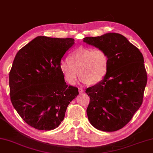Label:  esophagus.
Segmentation results:
<instances>
[{"label":"esophagus","instance_id":"1","mask_svg":"<svg viewBox=\"0 0 153 153\" xmlns=\"http://www.w3.org/2000/svg\"><path fill=\"white\" fill-rule=\"evenodd\" d=\"M79 91L80 93H82L84 92V90H83L82 88H79Z\"/></svg>","mask_w":153,"mask_h":153}]
</instances>
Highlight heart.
Segmentation results:
<instances>
[{
	"mask_svg": "<svg viewBox=\"0 0 153 153\" xmlns=\"http://www.w3.org/2000/svg\"><path fill=\"white\" fill-rule=\"evenodd\" d=\"M108 64V54L103 49L80 47L72 52L68 60H61L60 70L68 84L73 85L79 74L82 82L96 85L106 75Z\"/></svg>",
	"mask_w": 153,
	"mask_h": 153,
	"instance_id": "heart-1",
	"label": "heart"
}]
</instances>
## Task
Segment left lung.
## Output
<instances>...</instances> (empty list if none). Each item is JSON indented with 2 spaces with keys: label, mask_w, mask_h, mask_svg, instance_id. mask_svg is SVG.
Returning a JSON list of instances; mask_svg holds the SVG:
<instances>
[{
  "label": "left lung",
  "mask_w": 153,
  "mask_h": 153,
  "mask_svg": "<svg viewBox=\"0 0 153 153\" xmlns=\"http://www.w3.org/2000/svg\"><path fill=\"white\" fill-rule=\"evenodd\" d=\"M86 44L101 48L109 64L104 79L86 88V109L91 124L98 130L113 132L124 127L143 103L147 74L139 48L119 33L84 38Z\"/></svg>",
  "instance_id": "left-lung-1"
}]
</instances>
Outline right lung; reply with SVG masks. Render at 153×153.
Returning a JSON list of instances; mask_svg holds the SVG:
<instances>
[{"label": "right lung", "mask_w": 153, "mask_h": 153, "mask_svg": "<svg viewBox=\"0 0 153 153\" xmlns=\"http://www.w3.org/2000/svg\"><path fill=\"white\" fill-rule=\"evenodd\" d=\"M71 38L37 36L19 51L9 73L10 100L24 121L41 131L58 127L67 106L79 94L66 85L60 70Z\"/></svg>", "instance_id": "right-lung-1"}]
</instances>
